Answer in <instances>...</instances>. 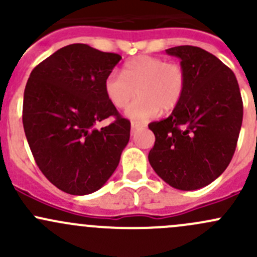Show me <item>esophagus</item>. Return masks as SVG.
Masks as SVG:
<instances>
[{
	"mask_svg": "<svg viewBox=\"0 0 257 257\" xmlns=\"http://www.w3.org/2000/svg\"><path fill=\"white\" fill-rule=\"evenodd\" d=\"M131 126H132V132H136V131H138V129L143 128L144 124L138 123V121H132V125Z\"/></svg>",
	"mask_w": 257,
	"mask_h": 257,
	"instance_id": "1",
	"label": "esophagus"
}]
</instances>
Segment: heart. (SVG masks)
<instances>
[{
	"label": "heart",
	"mask_w": 257,
	"mask_h": 257,
	"mask_svg": "<svg viewBox=\"0 0 257 257\" xmlns=\"http://www.w3.org/2000/svg\"><path fill=\"white\" fill-rule=\"evenodd\" d=\"M186 88V74L183 66L164 58L138 56L126 62L123 73L110 72L104 82L108 100L116 109L128 107L125 115L137 121H147L160 112L173 110L181 102Z\"/></svg>",
	"instance_id": "1"
}]
</instances>
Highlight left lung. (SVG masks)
Instances as JSON below:
<instances>
[{
  "label": "left lung",
  "instance_id": "1",
  "mask_svg": "<svg viewBox=\"0 0 257 257\" xmlns=\"http://www.w3.org/2000/svg\"><path fill=\"white\" fill-rule=\"evenodd\" d=\"M165 52L180 58L186 88L168 118L148 125L155 136L148 159L170 186L196 190L225 172L236 149L243 114L239 83L205 49L178 46Z\"/></svg>",
  "mask_w": 257,
  "mask_h": 257
}]
</instances>
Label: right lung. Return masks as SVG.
<instances>
[{
	"mask_svg": "<svg viewBox=\"0 0 257 257\" xmlns=\"http://www.w3.org/2000/svg\"><path fill=\"white\" fill-rule=\"evenodd\" d=\"M121 57L83 43L58 49L31 72L22 121L36 164L71 195L102 188L120 160L131 121L108 100L104 82ZM113 116L109 126L96 124Z\"/></svg>",
	"mask_w": 257,
	"mask_h": 257,
	"instance_id": "obj_1",
	"label": "right lung"
}]
</instances>
